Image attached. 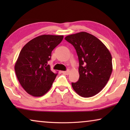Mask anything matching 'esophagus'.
Segmentation results:
<instances>
[{"mask_svg":"<svg viewBox=\"0 0 130 130\" xmlns=\"http://www.w3.org/2000/svg\"><path fill=\"white\" fill-rule=\"evenodd\" d=\"M62 73L66 74V75H68L69 74V73H70V71L69 70H67V71H62L61 72Z\"/></svg>","mask_w":130,"mask_h":130,"instance_id":"1","label":"esophagus"}]
</instances>
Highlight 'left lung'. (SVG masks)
<instances>
[{"label": "left lung", "instance_id": "8db88e82", "mask_svg": "<svg viewBox=\"0 0 130 130\" xmlns=\"http://www.w3.org/2000/svg\"><path fill=\"white\" fill-rule=\"evenodd\" d=\"M65 40L74 46L79 58V79L72 83L73 89L84 98L96 95L106 86L111 77V53L101 41L86 32L67 35Z\"/></svg>", "mask_w": 130, "mask_h": 130}]
</instances>
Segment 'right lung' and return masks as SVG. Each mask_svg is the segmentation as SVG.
I'll return each instance as SVG.
<instances>
[{
    "mask_svg": "<svg viewBox=\"0 0 130 130\" xmlns=\"http://www.w3.org/2000/svg\"><path fill=\"white\" fill-rule=\"evenodd\" d=\"M63 35H42L24 46L15 64L19 83L28 94L35 97L45 95L50 89L57 73L48 64L51 52L62 41Z\"/></svg>",
    "mask_w": 130,
    "mask_h": 130,
    "instance_id": "add662e5",
    "label": "right lung"
}]
</instances>
